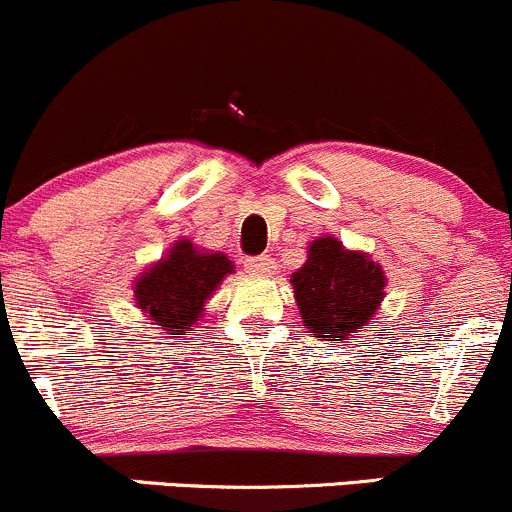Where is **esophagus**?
I'll return each instance as SVG.
<instances>
[{
  "mask_svg": "<svg viewBox=\"0 0 512 512\" xmlns=\"http://www.w3.org/2000/svg\"><path fill=\"white\" fill-rule=\"evenodd\" d=\"M245 267H247V272H252V275H260V277L275 275V270H277L275 260H272V257H267V255L250 257V260L245 262Z\"/></svg>",
  "mask_w": 512,
  "mask_h": 512,
  "instance_id": "esophagus-1",
  "label": "esophagus"
}]
</instances>
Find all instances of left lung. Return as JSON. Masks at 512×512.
<instances>
[{"label":"left lung","mask_w":512,"mask_h":512,"mask_svg":"<svg viewBox=\"0 0 512 512\" xmlns=\"http://www.w3.org/2000/svg\"><path fill=\"white\" fill-rule=\"evenodd\" d=\"M289 282L309 334L337 347L364 332L386 297L384 267L332 235L309 242L307 260Z\"/></svg>","instance_id":"1"}]
</instances>
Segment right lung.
Returning a JSON list of instances; mask_svg holds the SVG:
<instances>
[{"mask_svg":"<svg viewBox=\"0 0 512 512\" xmlns=\"http://www.w3.org/2000/svg\"><path fill=\"white\" fill-rule=\"evenodd\" d=\"M232 272L235 265L223 252L205 250L180 237L133 280V299L163 334H188L195 332L208 299Z\"/></svg>","mask_w":512,"mask_h":512,"instance_id":"add662e5","label":"right lung"}]
</instances>
